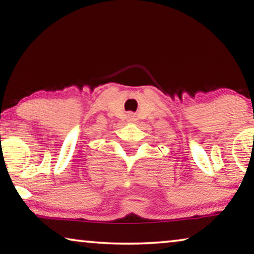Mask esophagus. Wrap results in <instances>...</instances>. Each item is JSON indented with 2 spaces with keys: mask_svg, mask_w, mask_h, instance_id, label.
Here are the masks:
<instances>
[{
  "mask_svg": "<svg viewBox=\"0 0 254 254\" xmlns=\"http://www.w3.org/2000/svg\"><path fill=\"white\" fill-rule=\"evenodd\" d=\"M127 120L129 121V123H134L135 120H136V116H135L134 113H131V112H129L127 114Z\"/></svg>",
  "mask_w": 254,
  "mask_h": 254,
  "instance_id": "obj_1",
  "label": "esophagus"
}]
</instances>
